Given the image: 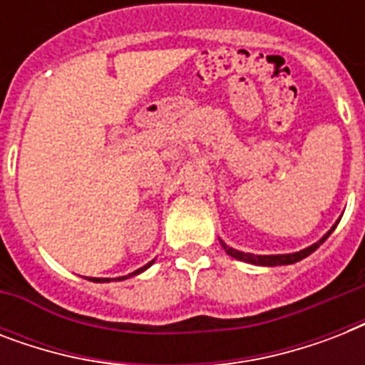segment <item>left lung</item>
Instances as JSON below:
<instances>
[{"mask_svg": "<svg viewBox=\"0 0 365 365\" xmlns=\"http://www.w3.org/2000/svg\"><path fill=\"white\" fill-rule=\"evenodd\" d=\"M337 227V223H335L334 227L329 229L328 233L324 235L322 239L318 240V242H314L312 246H309V248L301 250V252H294V254H278V255H254V254H244V252H239V250L231 248V246H227V244L223 242V240H220L223 246V250L227 252L231 257H235V259H240V261H246V263H252V265H261V267H277V265H292V263H297V261H301L303 257H307V255H311L314 250L320 246V244L324 242V240L328 239L329 235H331V231Z\"/></svg>", "mask_w": 365, "mask_h": 365, "instance_id": "left-lung-1", "label": "left lung"}]
</instances>
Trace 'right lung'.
I'll return each instance as SVG.
<instances>
[{"label":"right lung","instance_id":"right-lung-1","mask_svg":"<svg viewBox=\"0 0 365 365\" xmlns=\"http://www.w3.org/2000/svg\"><path fill=\"white\" fill-rule=\"evenodd\" d=\"M151 263H153V261H149L148 265L140 267V269H138V271L130 272V274H126V277L113 278V280H125V278H128V277H134V274H140V272H143V271H145V269H148V267H151ZM88 280H93V282H110V278H88Z\"/></svg>","mask_w":365,"mask_h":365}]
</instances>
